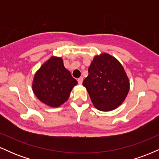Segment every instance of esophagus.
Listing matches in <instances>:
<instances>
[{
	"label": "esophagus",
	"mask_w": 159,
	"mask_h": 159,
	"mask_svg": "<svg viewBox=\"0 0 159 159\" xmlns=\"http://www.w3.org/2000/svg\"><path fill=\"white\" fill-rule=\"evenodd\" d=\"M78 82L79 84H82V83H83V78H79L78 79Z\"/></svg>",
	"instance_id": "1"
}]
</instances>
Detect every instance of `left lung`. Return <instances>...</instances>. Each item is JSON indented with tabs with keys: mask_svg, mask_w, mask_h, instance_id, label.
<instances>
[{
	"mask_svg": "<svg viewBox=\"0 0 159 159\" xmlns=\"http://www.w3.org/2000/svg\"><path fill=\"white\" fill-rule=\"evenodd\" d=\"M83 81L94 107L111 111L121 105L130 89V83L123 65L107 53L94 57Z\"/></svg>",
	"mask_w": 159,
	"mask_h": 159,
	"instance_id": "left-lung-1",
	"label": "left lung"
}]
</instances>
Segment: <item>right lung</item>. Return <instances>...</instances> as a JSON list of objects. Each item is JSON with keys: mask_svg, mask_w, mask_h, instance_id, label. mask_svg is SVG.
I'll list each match as a JSON object with an SVG mask.
<instances>
[{"mask_svg": "<svg viewBox=\"0 0 159 159\" xmlns=\"http://www.w3.org/2000/svg\"><path fill=\"white\" fill-rule=\"evenodd\" d=\"M78 81L65 68L61 57L52 56L34 75V93L39 101L49 107H58L68 100Z\"/></svg>", "mask_w": 159, "mask_h": 159, "instance_id": "right-lung-1", "label": "right lung"}]
</instances>
